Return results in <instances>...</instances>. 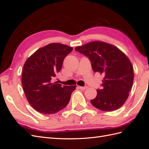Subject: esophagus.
<instances>
[{"instance_id":"esophagus-1","label":"esophagus","mask_w":149,"mask_h":149,"mask_svg":"<svg viewBox=\"0 0 149 149\" xmlns=\"http://www.w3.org/2000/svg\"><path fill=\"white\" fill-rule=\"evenodd\" d=\"M78 88H79L80 89L84 90V89H86L88 87H87V86H78Z\"/></svg>"}]
</instances>
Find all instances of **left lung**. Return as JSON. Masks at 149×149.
I'll use <instances>...</instances> for the list:
<instances>
[{"mask_svg":"<svg viewBox=\"0 0 149 149\" xmlns=\"http://www.w3.org/2000/svg\"><path fill=\"white\" fill-rule=\"evenodd\" d=\"M88 56L93 70L104 75L102 88L97 90L92 105L103 111H113L123 106L129 97L134 81L133 66L121 50L111 44L95 41L76 47Z\"/></svg>","mask_w":149,"mask_h":149,"instance_id":"left-lung-1","label":"left lung"}]
</instances>
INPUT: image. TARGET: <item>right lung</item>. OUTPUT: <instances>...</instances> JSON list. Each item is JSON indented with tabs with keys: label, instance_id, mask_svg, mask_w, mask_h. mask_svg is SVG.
Here are the masks:
<instances>
[{
	"label": "right lung",
	"instance_id": "1",
	"mask_svg": "<svg viewBox=\"0 0 149 149\" xmlns=\"http://www.w3.org/2000/svg\"><path fill=\"white\" fill-rule=\"evenodd\" d=\"M73 48L52 43L37 49L24 65L22 83L28 102L44 114H52L65 108L76 86H61L53 82L65 58Z\"/></svg>",
	"mask_w": 149,
	"mask_h": 149
}]
</instances>
